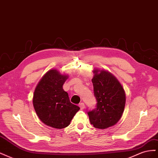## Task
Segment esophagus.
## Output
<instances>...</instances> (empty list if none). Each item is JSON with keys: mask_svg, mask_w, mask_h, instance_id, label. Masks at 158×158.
Returning a JSON list of instances; mask_svg holds the SVG:
<instances>
[{"mask_svg": "<svg viewBox=\"0 0 158 158\" xmlns=\"http://www.w3.org/2000/svg\"><path fill=\"white\" fill-rule=\"evenodd\" d=\"M79 107H80L81 109H84L85 108V105H84V103L83 102H82V103H80L79 104Z\"/></svg>", "mask_w": 158, "mask_h": 158, "instance_id": "1", "label": "esophagus"}]
</instances>
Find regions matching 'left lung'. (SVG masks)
Instances as JSON below:
<instances>
[{"mask_svg":"<svg viewBox=\"0 0 158 158\" xmlns=\"http://www.w3.org/2000/svg\"><path fill=\"white\" fill-rule=\"evenodd\" d=\"M92 79L96 108L88 112L90 123L96 128L106 129L115 125L125 106V90L111 73L95 69Z\"/></svg>","mask_w":158,"mask_h":158,"instance_id":"8db88e82","label":"left lung"}]
</instances>
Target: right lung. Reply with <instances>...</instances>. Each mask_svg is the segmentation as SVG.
Masks as SVG:
<instances>
[{"label":"right lung","instance_id":"add662e5","mask_svg":"<svg viewBox=\"0 0 158 158\" xmlns=\"http://www.w3.org/2000/svg\"><path fill=\"white\" fill-rule=\"evenodd\" d=\"M68 75L60 74L56 69L49 70L37 85L33 105L40 120L55 128L68 127L80 107L73 104L68 93L63 88Z\"/></svg>","mask_w":158,"mask_h":158}]
</instances>
